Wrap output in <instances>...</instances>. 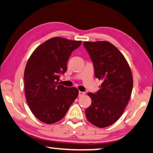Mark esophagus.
<instances>
[{"instance_id": "1", "label": "esophagus", "mask_w": 153, "mask_h": 153, "mask_svg": "<svg viewBox=\"0 0 153 153\" xmlns=\"http://www.w3.org/2000/svg\"><path fill=\"white\" fill-rule=\"evenodd\" d=\"M85 94V92H83V91H79V97H82V96H84Z\"/></svg>"}]
</instances>
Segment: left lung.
Listing matches in <instances>:
<instances>
[{
  "label": "left lung",
  "instance_id": "1",
  "mask_svg": "<svg viewBox=\"0 0 153 153\" xmlns=\"http://www.w3.org/2000/svg\"><path fill=\"white\" fill-rule=\"evenodd\" d=\"M94 67L95 77L102 83L97 93H88L91 103L85 110L89 123L103 128L123 115L133 88V76L125 56L108 41L84 42Z\"/></svg>",
  "mask_w": 153,
  "mask_h": 153
}]
</instances>
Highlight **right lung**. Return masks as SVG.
<instances>
[{
  "label": "right lung",
  "mask_w": 153,
  "mask_h": 153,
  "mask_svg": "<svg viewBox=\"0 0 153 153\" xmlns=\"http://www.w3.org/2000/svg\"><path fill=\"white\" fill-rule=\"evenodd\" d=\"M82 41L54 37L38 47L24 70V90L30 111L39 120L53 124L61 120L78 96L75 87L59 84L67 70L71 54Z\"/></svg>",
  "instance_id": "add662e5"
}]
</instances>
